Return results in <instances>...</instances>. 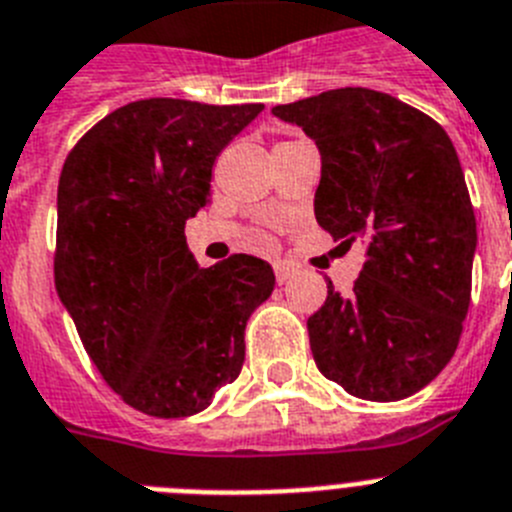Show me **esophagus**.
<instances>
[{
	"instance_id": "1",
	"label": "esophagus",
	"mask_w": 512,
	"mask_h": 512,
	"mask_svg": "<svg viewBox=\"0 0 512 512\" xmlns=\"http://www.w3.org/2000/svg\"><path fill=\"white\" fill-rule=\"evenodd\" d=\"M273 268H275V281H278V283H286V281H291V275H293V265H288V262H275Z\"/></svg>"
}]
</instances>
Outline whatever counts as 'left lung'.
I'll use <instances>...</instances> for the list:
<instances>
[{
	"instance_id": "1",
	"label": "left lung",
	"mask_w": 512,
	"mask_h": 512,
	"mask_svg": "<svg viewBox=\"0 0 512 512\" xmlns=\"http://www.w3.org/2000/svg\"><path fill=\"white\" fill-rule=\"evenodd\" d=\"M273 113L319 146L317 224L366 244L353 291L330 281L306 322L317 368L353 397H412L453 358L471 301L477 219L459 154L430 115L366 87Z\"/></svg>"
}]
</instances>
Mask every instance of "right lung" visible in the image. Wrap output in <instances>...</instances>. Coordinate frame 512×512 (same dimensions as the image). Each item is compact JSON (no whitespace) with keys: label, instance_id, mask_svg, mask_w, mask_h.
<instances>
[{"label":"right lung","instance_id":"add662e5","mask_svg":"<svg viewBox=\"0 0 512 512\" xmlns=\"http://www.w3.org/2000/svg\"><path fill=\"white\" fill-rule=\"evenodd\" d=\"M262 110L151 97L105 115L59 177L53 275L105 384L133 410H206L244 363V327L273 293L265 260L198 268L185 221L208 203L211 170Z\"/></svg>","mask_w":512,"mask_h":512}]
</instances>
